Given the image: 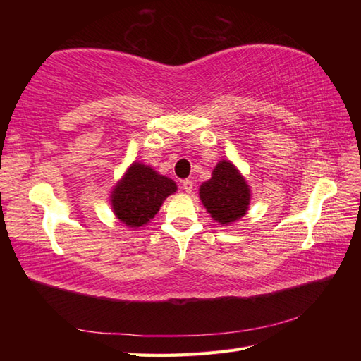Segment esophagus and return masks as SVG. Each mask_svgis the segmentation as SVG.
<instances>
[{
    "label": "esophagus",
    "instance_id": "34e87169",
    "mask_svg": "<svg viewBox=\"0 0 361 361\" xmlns=\"http://www.w3.org/2000/svg\"><path fill=\"white\" fill-rule=\"evenodd\" d=\"M181 189L186 190L188 194H190V192H192V190H194V183L190 181V180H183V181H181Z\"/></svg>",
    "mask_w": 361,
    "mask_h": 361
}]
</instances>
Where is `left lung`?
Instances as JSON below:
<instances>
[{
  "mask_svg": "<svg viewBox=\"0 0 361 361\" xmlns=\"http://www.w3.org/2000/svg\"><path fill=\"white\" fill-rule=\"evenodd\" d=\"M200 198L214 220L229 225L247 214L250 189L229 161H220L214 169L212 178L200 186Z\"/></svg>",
  "mask_w": 361,
  "mask_h": 361,
  "instance_id": "obj_1",
  "label": "left lung"
}]
</instances>
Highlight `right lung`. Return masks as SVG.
Wrapping results in <instances>:
<instances>
[{
  "instance_id": "right-lung-1",
  "label": "right lung",
  "mask_w": 361,
  "mask_h": 361,
  "mask_svg": "<svg viewBox=\"0 0 361 361\" xmlns=\"http://www.w3.org/2000/svg\"><path fill=\"white\" fill-rule=\"evenodd\" d=\"M175 190L176 185L171 178L135 163L111 192L113 211L126 225L142 226L155 217L159 206Z\"/></svg>"
}]
</instances>
